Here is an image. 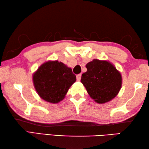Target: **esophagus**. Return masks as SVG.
<instances>
[{
    "mask_svg": "<svg viewBox=\"0 0 149 149\" xmlns=\"http://www.w3.org/2000/svg\"><path fill=\"white\" fill-rule=\"evenodd\" d=\"M81 74L77 75L76 78H77V81H79L81 80Z\"/></svg>",
    "mask_w": 149,
    "mask_h": 149,
    "instance_id": "1",
    "label": "esophagus"
}]
</instances>
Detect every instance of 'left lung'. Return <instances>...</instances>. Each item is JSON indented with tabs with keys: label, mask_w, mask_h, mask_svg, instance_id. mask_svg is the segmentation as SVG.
I'll use <instances>...</instances> for the list:
<instances>
[{
	"label": "left lung",
	"mask_w": 149,
	"mask_h": 149,
	"mask_svg": "<svg viewBox=\"0 0 149 149\" xmlns=\"http://www.w3.org/2000/svg\"><path fill=\"white\" fill-rule=\"evenodd\" d=\"M86 68L81 82L91 98L99 104H104L116 97L122 87V77L112 63L94 59L87 63Z\"/></svg>",
	"instance_id": "8db88e82"
}]
</instances>
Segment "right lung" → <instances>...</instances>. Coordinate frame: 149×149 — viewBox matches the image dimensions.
<instances>
[{"label":"right lung","mask_w":149,"mask_h":149,"mask_svg":"<svg viewBox=\"0 0 149 149\" xmlns=\"http://www.w3.org/2000/svg\"><path fill=\"white\" fill-rule=\"evenodd\" d=\"M76 81L70 68L58 60L43 63L33 74L35 90L42 99L56 104L64 99Z\"/></svg>","instance_id":"obj_1"}]
</instances>
